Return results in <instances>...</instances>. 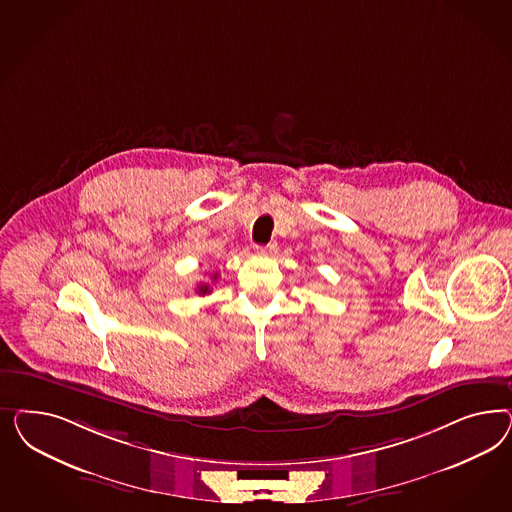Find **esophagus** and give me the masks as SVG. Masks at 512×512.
Segmentation results:
<instances>
[{
    "label": "esophagus",
    "instance_id": "esophagus-1",
    "mask_svg": "<svg viewBox=\"0 0 512 512\" xmlns=\"http://www.w3.org/2000/svg\"><path fill=\"white\" fill-rule=\"evenodd\" d=\"M255 253L261 257H274L278 253V244H266V246H257Z\"/></svg>",
    "mask_w": 512,
    "mask_h": 512
}]
</instances>
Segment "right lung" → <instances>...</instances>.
Here are the masks:
<instances>
[{"label": "right lung", "mask_w": 512, "mask_h": 512, "mask_svg": "<svg viewBox=\"0 0 512 512\" xmlns=\"http://www.w3.org/2000/svg\"><path fill=\"white\" fill-rule=\"evenodd\" d=\"M212 278L216 279L217 274H214ZM210 291H212V289H210V285H208V283H201V285H197V293H199V295H206V293H210Z\"/></svg>", "instance_id": "add662e5"}]
</instances>
